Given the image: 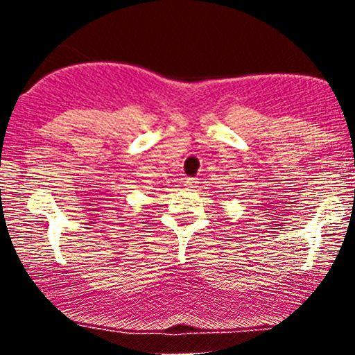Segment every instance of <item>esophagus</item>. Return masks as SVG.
<instances>
[{"label":"esophagus","instance_id":"1","mask_svg":"<svg viewBox=\"0 0 355 355\" xmlns=\"http://www.w3.org/2000/svg\"><path fill=\"white\" fill-rule=\"evenodd\" d=\"M183 185H185L187 189H197L198 180L197 178H185V183H183Z\"/></svg>","mask_w":355,"mask_h":355}]
</instances>
